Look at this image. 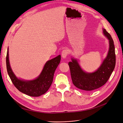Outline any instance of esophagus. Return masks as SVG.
Segmentation results:
<instances>
[{
    "label": "esophagus",
    "mask_w": 123,
    "mask_h": 123,
    "mask_svg": "<svg viewBox=\"0 0 123 123\" xmlns=\"http://www.w3.org/2000/svg\"><path fill=\"white\" fill-rule=\"evenodd\" d=\"M68 51L67 50H64L62 51V57L63 58H66L68 55Z\"/></svg>",
    "instance_id": "obj_1"
}]
</instances>
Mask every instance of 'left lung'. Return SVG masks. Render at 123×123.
Here are the masks:
<instances>
[{
	"instance_id": "8db88e82",
	"label": "left lung",
	"mask_w": 123,
	"mask_h": 123,
	"mask_svg": "<svg viewBox=\"0 0 123 123\" xmlns=\"http://www.w3.org/2000/svg\"><path fill=\"white\" fill-rule=\"evenodd\" d=\"M103 34L109 40V49L106 57L100 66L93 72L84 71L77 60L73 57L68 63L73 84L76 87L86 92L92 91L104 85L109 79L116 65L115 49L113 39L105 29Z\"/></svg>"
}]
</instances>
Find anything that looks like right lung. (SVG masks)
Returning a JSON list of instances; mask_svg holds the SVG:
<instances>
[{"instance_id":"add662e5","label":"right lung","mask_w":123,"mask_h":123,"mask_svg":"<svg viewBox=\"0 0 123 123\" xmlns=\"http://www.w3.org/2000/svg\"><path fill=\"white\" fill-rule=\"evenodd\" d=\"M61 60V55L47 61L40 74L31 80L18 78L13 72L9 60L8 48L6 58V68L8 75L13 85L19 92L31 97H37L45 93L52 83L54 72Z\"/></svg>"}]
</instances>
